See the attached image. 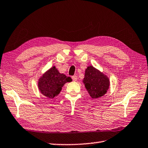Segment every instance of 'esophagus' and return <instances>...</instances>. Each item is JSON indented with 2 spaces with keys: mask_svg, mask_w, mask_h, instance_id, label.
Segmentation results:
<instances>
[{
  "mask_svg": "<svg viewBox=\"0 0 148 148\" xmlns=\"http://www.w3.org/2000/svg\"><path fill=\"white\" fill-rule=\"evenodd\" d=\"M71 78H72V80H73V81H77V79H78L77 76H76V75H74V76H72V77H71Z\"/></svg>",
  "mask_w": 148,
  "mask_h": 148,
  "instance_id": "obj_1",
  "label": "esophagus"
}]
</instances>
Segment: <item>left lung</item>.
Wrapping results in <instances>:
<instances>
[{"label":"left lung","instance_id":"1","mask_svg":"<svg viewBox=\"0 0 148 148\" xmlns=\"http://www.w3.org/2000/svg\"><path fill=\"white\" fill-rule=\"evenodd\" d=\"M83 82L92 99H98L105 95L110 86L107 75L92 66L86 68Z\"/></svg>","mask_w":148,"mask_h":148}]
</instances>
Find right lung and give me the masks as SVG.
<instances>
[{
	"label": "right lung",
	"instance_id": "add662e5",
	"mask_svg": "<svg viewBox=\"0 0 148 148\" xmlns=\"http://www.w3.org/2000/svg\"><path fill=\"white\" fill-rule=\"evenodd\" d=\"M71 78L60 73L54 66L42 75L38 80V88L43 95L53 99L58 95L63 85L70 82Z\"/></svg>",
	"mask_w": 148,
	"mask_h": 148
}]
</instances>
